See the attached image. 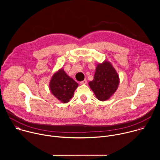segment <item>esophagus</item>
Listing matches in <instances>:
<instances>
[{"instance_id":"1","label":"esophagus","mask_w":160,"mask_h":160,"mask_svg":"<svg viewBox=\"0 0 160 160\" xmlns=\"http://www.w3.org/2000/svg\"><path fill=\"white\" fill-rule=\"evenodd\" d=\"M80 83L81 84V85H83V84H86L87 83V80L86 79H85L84 80H83V81H82V82H80Z\"/></svg>"}]
</instances>
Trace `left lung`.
I'll list each match as a JSON object with an SVG mask.
<instances>
[{"mask_svg": "<svg viewBox=\"0 0 160 160\" xmlns=\"http://www.w3.org/2000/svg\"><path fill=\"white\" fill-rule=\"evenodd\" d=\"M120 83L118 73L111 63L105 60L96 66L94 79L88 82L96 98L101 101L108 100L117 91Z\"/></svg>", "mask_w": 160, "mask_h": 160, "instance_id": "left-lung-1", "label": "left lung"}]
</instances>
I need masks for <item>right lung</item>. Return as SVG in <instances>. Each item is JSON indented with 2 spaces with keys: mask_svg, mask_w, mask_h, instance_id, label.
<instances>
[{
  "mask_svg": "<svg viewBox=\"0 0 160 160\" xmlns=\"http://www.w3.org/2000/svg\"><path fill=\"white\" fill-rule=\"evenodd\" d=\"M78 87V84L62 68L53 74L49 82L51 93L62 103L70 102Z\"/></svg>",
  "mask_w": 160,
  "mask_h": 160,
  "instance_id": "right-lung-1",
  "label": "right lung"
}]
</instances>
